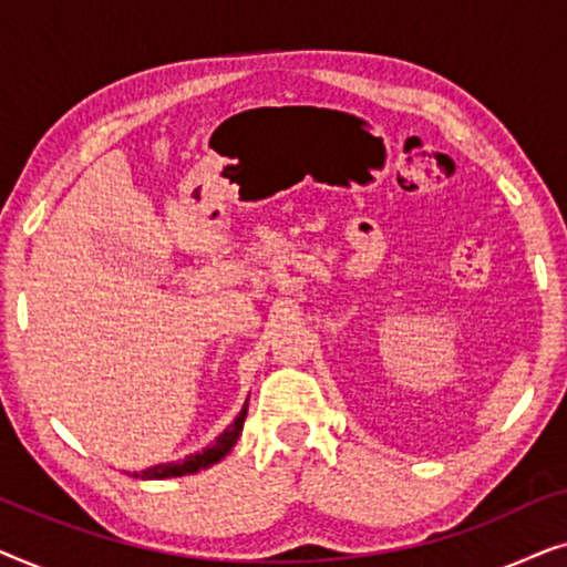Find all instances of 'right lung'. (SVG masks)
I'll return each instance as SVG.
<instances>
[{"label": "right lung", "instance_id": "obj_1", "mask_svg": "<svg viewBox=\"0 0 567 567\" xmlns=\"http://www.w3.org/2000/svg\"><path fill=\"white\" fill-rule=\"evenodd\" d=\"M245 417H247V402L239 410V415L235 417V423H229L224 433L214 439L212 446H206L204 452L198 454H190L185 456L183 462H167V464H157V467H150L144 472H134V477H142V480H165V477H183V475H193V472L198 470H206L216 464L219 460H224L231 452V446L237 444L239 433H243V425H245Z\"/></svg>", "mask_w": 567, "mask_h": 567}]
</instances>
